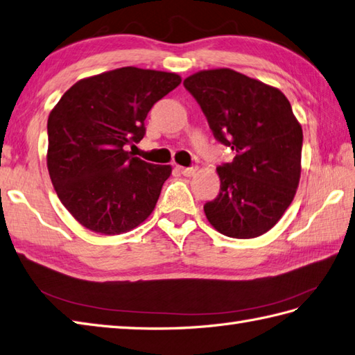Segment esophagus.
<instances>
[{
  "label": "esophagus",
  "instance_id": "34e87169",
  "mask_svg": "<svg viewBox=\"0 0 355 355\" xmlns=\"http://www.w3.org/2000/svg\"><path fill=\"white\" fill-rule=\"evenodd\" d=\"M179 171L182 173L184 176L191 178V176H194L196 173H197V167H179Z\"/></svg>",
  "mask_w": 355,
  "mask_h": 355
}]
</instances>
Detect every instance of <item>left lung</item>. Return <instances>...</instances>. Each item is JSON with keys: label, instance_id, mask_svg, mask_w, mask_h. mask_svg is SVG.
Segmentation results:
<instances>
[{"label": "left lung", "instance_id": "left-lung-1", "mask_svg": "<svg viewBox=\"0 0 355 355\" xmlns=\"http://www.w3.org/2000/svg\"><path fill=\"white\" fill-rule=\"evenodd\" d=\"M214 137L235 152L217 167L220 194L206 218L223 235L261 236L274 227L297 193L302 129L288 98L232 69L200 71L184 81Z\"/></svg>", "mask_w": 355, "mask_h": 355}]
</instances>
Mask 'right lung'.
Wrapping results in <instances>:
<instances>
[{
    "instance_id": "right-lung-1",
    "label": "right lung",
    "mask_w": 355,
    "mask_h": 355,
    "mask_svg": "<svg viewBox=\"0 0 355 355\" xmlns=\"http://www.w3.org/2000/svg\"><path fill=\"white\" fill-rule=\"evenodd\" d=\"M180 81L178 73L120 67L75 83L49 112L51 182L85 229L120 235L155 209L171 167L137 158L128 146L141 141L153 103Z\"/></svg>"
}]
</instances>
